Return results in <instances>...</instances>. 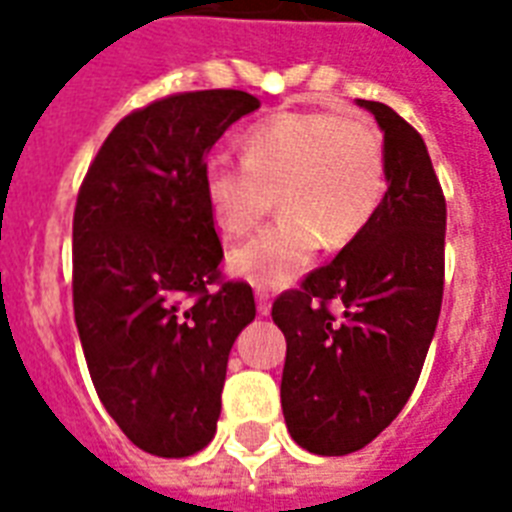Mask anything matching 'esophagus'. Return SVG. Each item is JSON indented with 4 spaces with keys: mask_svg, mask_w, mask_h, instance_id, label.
<instances>
[{
    "mask_svg": "<svg viewBox=\"0 0 512 512\" xmlns=\"http://www.w3.org/2000/svg\"><path fill=\"white\" fill-rule=\"evenodd\" d=\"M255 297H257V313H260V316H268V313H271V295H268L265 289H257Z\"/></svg>",
    "mask_w": 512,
    "mask_h": 512,
    "instance_id": "34e87169",
    "label": "esophagus"
}]
</instances>
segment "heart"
I'll return each mask as SVG.
<instances>
[{"label":"heart","instance_id":"b5f03b06","mask_svg":"<svg viewBox=\"0 0 512 512\" xmlns=\"http://www.w3.org/2000/svg\"><path fill=\"white\" fill-rule=\"evenodd\" d=\"M244 159L215 154L201 170L209 215L228 236L255 231L279 196V223L228 252V273L257 289L295 284L321 241L345 247L385 196V148L364 116L284 111L241 140Z\"/></svg>","mask_w":512,"mask_h":512}]
</instances>
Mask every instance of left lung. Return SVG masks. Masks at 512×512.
<instances>
[{
	"instance_id": "obj_1",
	"label": "left lung",
	"mask_w": 512,
	"mask_h": 512,
	"mask_svg": "<svg viewBox=\"0 0 512 512\" xmlns=\"http://www.w3.org/2000/svg\"><path fill=\"white\" fill-rule=\"evenodd\" d=\"M377 119L385 183L377 215L303 287L273 303L287 337L281 409L289 436L321 457L358 452L412 396L444 297L446 201L420 132L385 103ZM340 299L335 320L326 305Z\"/></svg>"
}]
</instances>
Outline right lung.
<instances>
[{
	"instance_id": "1",
	"label": "right lung",
	"mask_w": 512,
	"mask_h": 512,
	"mask_svg": "<svg viewBox=\"0 0 512 512\" xmlns=\"http://www.w3.org/2000/svg\"><path fill=\"white\" fill-rule=\"evenodd\" d=\"M241 90L170 95L124 116L84 177L74 212V319L100 401L156 457L212 441L228 353L255 319L249 284L217 292L223 247L201 170Z\"/></svg>"
}]
</instances>
